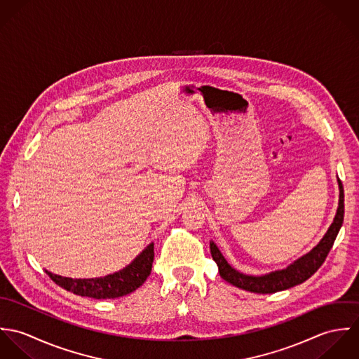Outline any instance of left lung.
Returning a JSON list of instances; mask_svg holds the SVG:
<instances>
[{
	"mask_svg": "<svg viewBox=\"0 0 359 359\" xmlns=\"http://www.w3.org/2000/svg\"><path fill=\"white\" fill-rule=\"evenodd\" d=\"M337 182H339V191H340L337 212H336L334 219H333L332 225L329 226L327 232L322 238V241L309 253L300 257L299 259L292 262L285 269H278V271L261 275V276H253V275L242 273V272L236 271L235 268H232L228 264V261L221 255V252L218 250L215 243L210 242V252H211L212 259L218 265L221 278L239 289L253 292V293H259V294L276 293V292L286 290V289H290L296 285L306 282L308 278H311L319 269V266L326 259V257L329 255V252L336 241V236L343 225L344 189H343L341 181L337 180Z\"/></svg>",
	"mask_w": 359,
	"mask_h": 359,
	"instance_id": "8db88e82",
	"label": "left lung"
}]
</instances>
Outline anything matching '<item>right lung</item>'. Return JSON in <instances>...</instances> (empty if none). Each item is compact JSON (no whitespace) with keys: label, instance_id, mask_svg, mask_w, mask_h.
Segmentation results:
<instances>
[{"label":"right lung","instance_id":"add662e5","mask_svg":"<svg viewBox=\"0 0 359 359\" xmlns=\"http://www.w3.org/2000/svg\"><path fill=\"white\" fill-rule=\"evenodd\" d=\"M154 243L142 250V253L126 268L103 278L73 279L55 275L46 271L52 280L67 292L77 296L91 299H117L135 292L151 275L154 264Z\"/></svg>","mask_w":359,"mask_h":359}]
</instances>
